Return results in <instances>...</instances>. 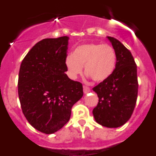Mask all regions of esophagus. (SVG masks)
Segmentation results:
<instances>
[{"instance_id":"obj_1","label":"esophagus","mask_w":156,"mask_h":156,"mask_svg":"<svg viewBox=\"0 0 156 156\" xmlns=\"http://www.w3.org/2000/svg\"><path fill=\"white\" fill-rule=\"evenodd\" d=\"M89 91H90V88L87 86H83V92H84V94L88 93Z\"/></svg>"}]
</instances>
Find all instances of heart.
<instances>
[{"label":"heart","mask_w":156,"mask_h":156,"mask_svg":"<svg viewBox=\"0 0 156 156\" xmlns=\"http://www.w3.org/2000/svg\"><path fill=\"white\" fill-rule=\"evenodd\" d=\"M116 63V55L109 45L87 44L77 47L73 55L66 58V66L69 74L75 78L83 71L84 65L86 74L94 81L101 82L111 76Z\"/></svg>","instance_id":"obj_1"}]
</instances>
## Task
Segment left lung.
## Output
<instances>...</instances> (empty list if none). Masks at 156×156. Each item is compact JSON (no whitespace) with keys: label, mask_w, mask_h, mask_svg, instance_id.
Masks as SVG:
<instances>
[{"label":"left lung","mask_w":156,"mask_h":156,"mask_svg":"<svg viewBox=\"0 0 156 156\" xmlns=\"http://www.w3.org/2000/svg\"><path fill=\"white\" fill-rule=\"evenodd\" d=\"M116 55L115 68L107 79L93 88L98 102L93 109L98 123L115 128L131 117L138 92L137 65L131 52L115 37H108Z\"/></svg>","instance_id":"1"}]
</instances>
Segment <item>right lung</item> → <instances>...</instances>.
I'll return each mask as SVG.
<instances>
[{
	"label": "right lung",
	"mask_w": 156,
	"mask_h": 156,
	"mask_svg": "<svg viewBox=\"0 0 156 156\" xmlns=\"http://www.w3.org/2000/svg\"><path fill=\"white\" fill-rule=\"evenodd\" d=\"M68 39L39 41L25 56L19 69L18 92L23 114L32 126L47 134L68 122L72 107L83 95L82 83L65 73Z\"/></svg>",
	"instance_id": "obj_1"
}]
</instances>
